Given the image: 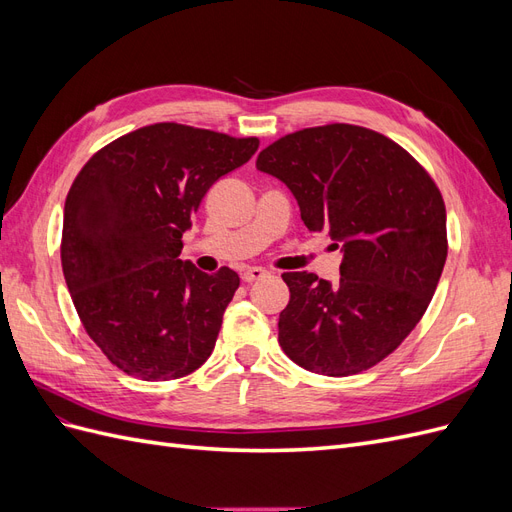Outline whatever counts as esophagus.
Segmentation results:
<instances>
[{"label":"esophagus","mask_w":512,"mask_h":512,"mask_svg":"<svg viewBox=\"0 0 512 512\" xmlns=\"http://www.w3.org/2000/svg\"><path fill=\"white\" fill-rule=\"evenodd\" d=\"M267 275H269V273H267L265 269L252 267V269H245V271L241 273V280L247 282V284H252V282H258V280H262V277H267Z\"/></svg>","instance_id":"esophagus-1"}]
</instances>
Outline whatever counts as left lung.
Instances as JSON below:
<instances>
[{"mask_svg": "<svg viewBox=\"0 0 512 512\" xmlns=\"http://www.w3.org/2000/svg\"><path fill=\"white\" fill-rule=\"evenodd\" d=\"M258 170L284 181L309 230L342 247L339 282L284 273L280 346L307 371L344 378L378 365L412 333L448 254L436 181L391 138L327 123L277 138Z\"/></svg>", "mask_w": 512, "mask_h": 512, "instance_id": "left-lung-1", "label": "left lung"}]
</instances>
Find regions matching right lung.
<instances>
[{"label": "right lung", "instance_id": "1", "mask_svg": "<svg viewBox=\"0 0 512 512\" xmlns=\"http://www.w3.org/2000/svg\"><path fill=\"white\" fill-rule=\"evenodd\" d=\"M258 145L164 121L119 136L76 175L61 269L87 335L123 374L177 380L211 356L241 280L179 260L181 237L211 185Z\"/></svg>", "mask_w": 512, "mask_h": 512}]
</instances>
